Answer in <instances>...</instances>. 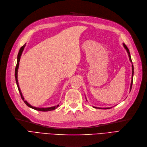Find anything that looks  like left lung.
Masks as SVG:
<instances>
[{"instance_id": "left-lung-1", "label": "left lung", "mask_w": 147, "mask_h": 147, "mask_svg": "<svg viewBox=\"0 0 147 147\" xmlns=\"http://www.w3.org/2000/svg\"><path fill=\"white\" fill-rule=\"evenodd\" d=\"M123 46H124V47L125 48V50H126V51H127V53H128V55H129V60H130V62L131 63H132V61H131V56H130V52H129V48L127 47V46L125 45L124 44H123ZM134 66H133V65H132V76H131V84H130V90H131V87H132V84H133V76H134ZM94 108H99V109H110L111 108H97V107H93Z\"/></svg>"}]
</instances>
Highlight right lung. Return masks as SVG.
Instances as JSON below:
<instances>
[{"mask_svg": "<svg viewBox=\"0 0 147 147\" xmlns=\"http://www.w3.org/2000/svg\"><path fill=\"white\" fill-rule=\"evenodd\" d=\"M26 46V44L22 46V47H21V48L19 50V52H18V56H17V65H16V69H15V77H16V83H17V87H18V89L19 90V92L20 93V95H21V97H22V99L23 100L24 102L27 105L32 108V109H34L35 110H37V111H53V110H54L56 109L59 106V105H57V106H54V107H48V108H37V107H32V105H30L28 103L26 100H24V97L23 96V94L22 93V92H21L20 90V88L19 87V85H18V79H17V75H18V67H19V62H20V57H21V55H22V53L24 50V48Z\"/></svg>", "mask_w": 147, "mask_h": 147, "instance_id": "1", "label": "right lung"}]
</instances>
